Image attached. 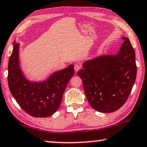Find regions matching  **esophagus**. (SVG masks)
Here are the masks:
<instances>
[{"label":"esophagus","mask_w":147,"mask_h":147,"mask_svg":"<svg viewBox=\"0 0 147 147\" xmlns=\"http://www.w3.org/2000/svg\"><path fill=\"white\" fill-rule=\"evenodd\" d=\"M81 68H82V65H81L80 64H78V63H77V64H75V65H74V69H75V71L76 72L78 71Z\"/></svg>","instance_id":"esophagus-1"}]
</instances>
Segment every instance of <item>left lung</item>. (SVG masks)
<instances>
[{
	"instance_id": "obj_1",
	"label": "left lung",
	"mask_w": 147,
	"mask_h": 147,
	"mask_svg": "<svg viewBox=\"0 0 147 147\" xmlns=\"http://www.w3.org/2000/svg\"><path fill=\"white\" fill-rule=\"evenodd\" d=\"M115 55H102L84 61L78 75L90 105L101 113H111L128 99L137 76L135 52L129 38Z\"/></svg>"
}]
</instances>
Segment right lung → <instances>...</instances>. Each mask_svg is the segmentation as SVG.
I'll return each mask as SVG.
<instances>
[{"label":"right lung","instance_id":"1","mask_svg":"<svg viewBox=\"0 0 147 147\" xmlns=\"http://www.w3.org/2000/svg\"><path fill=\"white\" fill-rule=\"evenodd\" d=\"M20 44L13 42L8 66L10 93L20 107L34 117H47L58 109L63 94L74 74V65L54 72L47 80L30 82L25 78L19 61Z\"/></svg>","mask_w":147,"mask_h":147}]
</instances>
